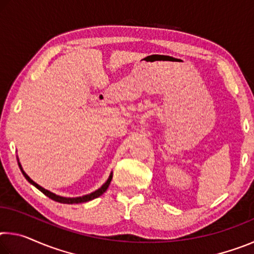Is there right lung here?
I'll list each match as a JSON object with an SVG mask.
<instances>
[{
	"label": "right lung",
	"instance_id": "obj_1",
	"mask_svg": "<svg viewBox=\"0 0 254 254\" xmlns=\"http://www.w3.org/2000/svg\"><path fill=\"white\" fill-rule=\"evenodd\" d=\"M19 167H20L21 171H22V174H23V176L25 177V179H27L30 184H32L34 187H37L41 192H44V194H45L46 196H48L49 198H51L53 200L58 201V203H63V204H78V203H85V201H88V200H92V199H94V198H97V197H100V196L103 194V192L106 191V189L109 188V186H110V183H111V180H112V177H113V176H112V174H111L109 179H107V182H106L104 185H103V186H102L101 188H98L97 190L92 192V194H88V195H85V196H81V197H75V198H66V197H62V196L55 195L54 192L47 190V189H45V188H42L41 186H39V185L34 183L32 179H30L29 176L24 173V171L22 170V168H21V165H19Z\"/></svg>",
	"mask_w": 254,
	"mask_h": 254
}]
</instances>
